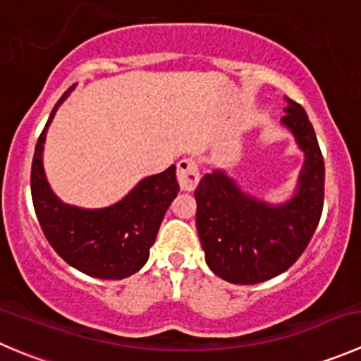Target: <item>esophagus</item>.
<instances>
[{
	"label": "esophagus",
	"mask_w": 361,
	"mask_h": 361,
	"mask_svg": "<svg viewBox=\"0 0 361 361\" xmlns=\"http://www.w3.org/2000/svg\"><path fill=\"white\" fill-rule=\"evenodd\" d=\"M178 183H180L181 190H194L199 183V166L194 159H183L178 162Z\"/></svg>",
	"instance_id": "34e87169"
}]
</instances>
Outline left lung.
Segmentation results:
<instances>
[{"mask_svg":"<svg viewBox=\"0 0 361 361\" xmlns=\"http://www.w3.org/2000/svg\"><path fill=\"white\" fill-rule=\"evenodd\" d=\"M282 123L305 152L298 192L271 206L236 187L222 171L195 188L199 240L213 274L231 284H259L291 268L319 224L324 204V160L305 109L288 99Z\"/></svg>","mask_w":361,"mask_h":361,"instance_id":"8db88e82","label":"left lung"}]
</instances>
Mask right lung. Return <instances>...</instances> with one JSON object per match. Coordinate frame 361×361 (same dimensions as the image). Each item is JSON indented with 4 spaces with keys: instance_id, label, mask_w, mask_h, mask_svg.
<instances>
[{
    "instance_id": "right-lung-1",
    "label": "right lung",
    "mask_w": 361,
    "mask_h": 361,
    "mask_svg": "<svg viewBox=\"0 0 361 361\" xmlns=\"http://www.w3.org/2000/svg\"><path fill=\"white\" fill-rule=\"evenodd\" d=\"M72 90L73 86L68 87L58 100L35 146L31 164L35 213L45 238L63 261L90 277L120 281L134 275L148 261L164 215L180 190L176 166L145 178L127 197L109 208L82 209L63 204L45 180L42 149L56 109Z\"/></svg>"
}]
</instances>
